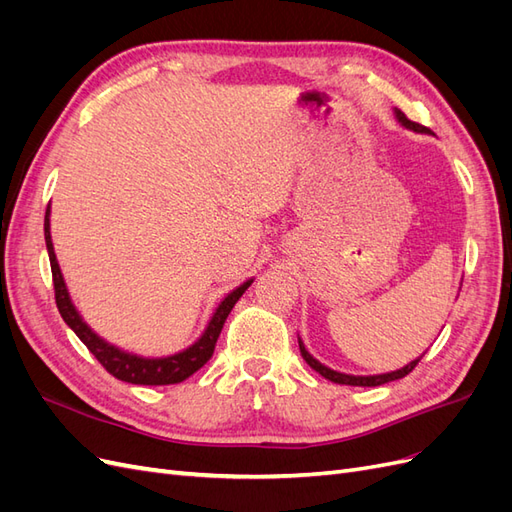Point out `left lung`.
Returning <instances> with one entry per match:
<instances>
[{"instance_id":"1","label":"left lung","mask_w":512,"mask_h":512,"mask_svg":"<svg viewBox=\"0 0 512 512\" xmlns=\"http://www.w3.org/2000/svg\"><path fill=\"white\" fill-rule=\"evenodd\" d=\"M395 117H397V121L401 123V126L408 128V130H414V132H429L425 126H421V123L410 121L404 113L397 111V108H395ZM299 350H301V356L305 359V363H307L309 367H312L314 371H318V374H320L322 378H327V380H331V382H335V384H348V386H380V384H386V382L399 380V378L408 376L410 371L418 365V361H421V356H418L416 361L408 363L406 367H401V369H397V371H391V374H380V376H348V374H339V371H333V369H329V367H324L322 363H318V361L314 359V356L305 350L301 339H299Z\"/></svg>"}]
</instances>
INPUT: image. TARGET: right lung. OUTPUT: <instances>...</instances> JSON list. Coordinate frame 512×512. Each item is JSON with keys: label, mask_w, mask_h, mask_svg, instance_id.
Instances as JSON below:
<instances>
[{"label": "right lung", "mask_w": 512, "mask_h": 512, "mask_svg": "<svg viewBox=\"0 0 512 512\" xmlns=\"http://www.w3.org/2000/svg\"><path fill=\"white\" fill-rule=\"evenodd\" d=\"M49 215L51 209L46 207L44 215V241H46V250H49V260H51V273H53V286H55V303L61 318L68 324V327L76 333V337L87 346V350L96 356L98 363L108 371V374L115 376L121 382H130V384H147V386H164V384H179L185 378H190L194 371L203 367L215 350V342L222 333L224 322L230 314V309L235 307V303L241 299V294L252 286L254 280L243 282L239 288L232 290L228 297L215 309L205 333L198 337V342H194L190 348H185L183 352H177L173 356H162V359H145V356H136L130 352H123L108 342H104L102 337H98L94 331H91L83 318L76 312V307L70 301L68 288L64 284V275L59 271L55 250H53V241H51V224H49Z\"/></svg>", "instance_id": "obj_1"}]
</instances>
